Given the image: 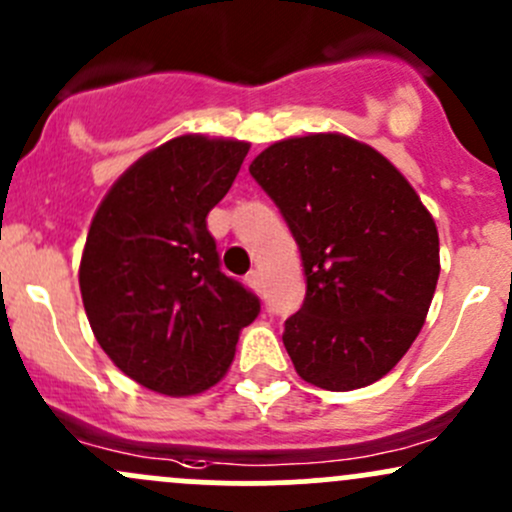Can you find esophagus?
<instances>
[{"label": "esophagus", "instance_id": "34e87169", "mask_svg": "<svg viewBox=\"0 0 512 512\" xmlns=\"http://www.w3.org/2000/svg\"><path fill=\"white\" fill-rule=\"evenodd\" d=\"M246 283H249L254 290H261V273L249 271L246 273Z\"/></svg>", "mask_w": 512, "mask_h": 512}]
</instances>
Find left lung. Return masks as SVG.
Segmentation results:
<instances>
[{"mask_svg":"<svg viewBox=\"0 0 512 512\" xmlns=\"http://www.w3.org/2000/svg\"><path fill=\"white\" fill-rule=\"evenodd\" d=\"M249 173L300 249L305 300L283 332L295 371L324 390L371 386L403 359L430 310L432 214L388 158L342 134L278 141Z\"/></svg>","mask_w":512,"mask_h":512,"instance_id":"left-lung-1","label":"left lung"}]
</instances>
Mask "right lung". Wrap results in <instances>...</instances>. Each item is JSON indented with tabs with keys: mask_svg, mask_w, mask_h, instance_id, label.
Returning <instances> with one entry per match:
<instances>
[{
	"mask_svg": "<svg viewBox=\"0 0 512 512\" xmlns=\"http://www.w3.org/2000/svg\"><path fill=\"white\" fill-rule=\"evenodd\" d=\"M246 153L244 141L178 136L126 170L90 224L80 263L87 320L117 368L156 393L214 386L261 312L222 273L207 229Z\"/></svg>",
	"mask_w": 512,
	"mask_h": 512,
	"instance_id": "add662e5",
	"label": "right lung"
}]
</instances>
